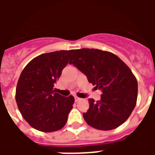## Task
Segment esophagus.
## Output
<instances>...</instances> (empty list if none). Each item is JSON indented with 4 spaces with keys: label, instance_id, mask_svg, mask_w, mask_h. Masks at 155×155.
<instances>
[{
    "label": "esophagus",
    "instance_id": "1",
    "mask_svg": "<svg viewBox=\"0 0 155 155\" xmlns=\"http://www.w3.org/2000/svg\"><path fill=\"white\" fill-rule=\"evenodd\" d=\"M74 99H75V102H78V101H80L81 98H78V97H75Z\"/></svg>",
    "mask_w": 155,
    "mask_h": 155
}]
</instances>
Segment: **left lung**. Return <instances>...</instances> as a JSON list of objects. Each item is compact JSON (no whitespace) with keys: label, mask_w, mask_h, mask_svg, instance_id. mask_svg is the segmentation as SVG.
Returning <instances> with one entry per match:
<instances>
[{"label":"left lung","mask_w":155,"mask_h":155,"mask_svg":"<svg viewBox=\"0 0 155 155\" xmlns=\"http://www.w3.org/2000/svg\"><path fill=\"white\" fill-rule=\"evenodd\" d=\"M102 90L101 99L89 98L83 113L87 124L101 130L117 128L129 118L137 104V81L128 66L114 53L98 49L74 50L69 61Z\"/></svg>","instance_id":"8db88e82"}]
</instances>
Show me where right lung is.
Returning a JSON list of instances; mask_svg holds the SVG:
<instances>
[{"instance_id": "1", "label": "right lung", "mask_w": 155, "mask_h": 155, "mask_svg": "<svg viewBox=\"0 0 155 155\" xmlns=\"http://www.w3.org/2000/svg\"><path fill=\"white\" fill-rule=\"evenodd\" d=\"M74 50L43 53L32 59L19 77L15 100L23 118L37 130L50 133L65 126L74 98L53 90Z\"/></svg>"}]
</instances>
